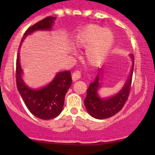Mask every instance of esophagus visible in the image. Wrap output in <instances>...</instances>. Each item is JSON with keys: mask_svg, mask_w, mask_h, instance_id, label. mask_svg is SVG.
Returning a JSON list of instances; mask_svg holds the SVG:
<instances>
[{"mask_svg": "<svg viewBox=\"0 0 155 155\" xmlns=\"http://www.w3.org/2000/svg\"><path fill=\"white\" fill-rule=\"evenodd\" d=\"M81 77V73L80 71H75L74 73H73V75H72V78H73V81H76L78 80L79 79H80Z\"/></svg>", "mask_w": 155, "mask_h": 155, "instance_id": "obj_1", "label": "esophagus"}]
</instances>
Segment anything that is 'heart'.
Segmentation results:
<instances>
[{
  "mask_svg": "<svg viewBox=\"0 0 155 155\" xmlns=\"http://www.w3.org/2000/svg\"><path fill=\"white\" fill-rule=\"evenodd\" d=\"M114 42L113 33L96 24H91L76 34L74 46L86 49L84 57L90 66H99L108 56Z\"/></svg>",
  "mask_w": 155,
  "mask_h": 155,
  "instance_id": "heart-1",
  "label": "heart"
}]
</instances>
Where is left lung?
<instances>
[{
    "label": "left lung",
    "mask_w": 155,
    "mask_h": 155,
    "mask_svg": "<svg viewBox=\"0 0 155 155\" xmlns=\"http://www.w3.org/2000/svg\"><path fill=\"white\" fill-rule=\"evenodd\" d=\"M132 60V66L128 78L125 81V83L122 89L117 94L106 99L99 97L98 91L102 87L100 73L102 71L99 70V73L95 77V80L90 83L89 89H87L86 98L84 99L85 106L86 110L92 117L97 119H104L113 116L121 110L122 107L128 99L131 85L133 69H134V56L130 55Z\"/></svg>",
    "instance_id": "1"
}]
</instances>
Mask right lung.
Here are the masks:
<instances>
[{"mask_svg":"<svg viewBox=\"0 0 155 155\" xmlns=\"http://www.w3.org/2000/svg\"><path fill=\"white\" fill-rule=\"evenodd\" d=\"M56 17H47L30 27L24 33L21 43L26 37L37 30H51ZM23 70L17 54L16 63V81L18 92L28 110L37 118L43 120L54 118L61 113L65 95L72 85L70 71L60 72L48 85L39 89L28 87L23 80Z\"/></svg>","mask_w":155,"mask_h":155,"instance_id":"right-lung-1","label":"right lung"}]
</instances>
